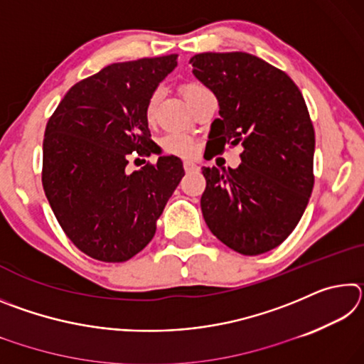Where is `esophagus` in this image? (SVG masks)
<instances>
[{
	"label": "esophagus",
	"instance_id": "obj_1",
	"mask_svg": "<svg viewBox=\"0 0 364 364\" xmlns=\"http://www.w3.org/2000/svg\"><path fill=\"white\" fill-rule=\"evenodd\" d=\"M183 167H184V170L188 171V173H191V171H197V170H199V165L194 164V162H184Z\"/></svg>",
	"mask_w": 364,
	"mask_h": 364
}]
</instances>
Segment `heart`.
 Here are the masks:
<instances>
[{"label": "heart", "mask_w": 364, "mask_h": 364, "mask_svg": "<svg viewBox=\"0 0 364 364\" xmlns=\"http://www.w3.org/2000/svg\"><path fill=\"white\" fill-rule=\"evenodd\" d=\"M200 88H204V86L199 85V83H186V85H183L181 90H183L184 97L189 100V97L193 96L196 91H199ZM159 100H160V90H156L146 102V115H147V119H149V120L154 119V115H156ZM164 147H165V151H168L171 154H176V156H181V157H188V156H193V154H194L193 139L186 136V134H183V133H171V134H168V136H165L164 138Z\"/></svg>", "instance_id": "heart-1"}]
</instances>
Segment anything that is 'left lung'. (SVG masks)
I'll use <instances>...</instances> for the list:
<instances>
[{
    "mask_svg": "<svg viewBox=\"0 0 364 364\" xmlns=\"http://www.w3.org/2000/svg\"><path fill=\"white\" fill-rule=\"evenodd\" d=\"M189 63L218 100L210 159L226 144L244 147L237 168H202V215L230 249L264 254L295 230L315 184V130L305 100L286 72L249 53H200Z\"/></svg>",
    "mask_w": 364,
    "mask_h": 364,
    "instance_id": "obj_1",
    "label": "left lung"
}]
</instances>
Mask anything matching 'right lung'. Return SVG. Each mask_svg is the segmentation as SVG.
Segmentation results:
<instances>
[{
    "label": "right lung",
    "mask_w": 364,
    "mask_h": 364,
    "mask_svg": "<svg viewBox=\"0 0 364 364\" xmlns=\"http://www.w3.org/2000/svg\"><path fill=\"white\" fill-rule=\"evenodd\" d=\"M176 58L104 67L73 85L46 123L43 189L67 237L95 260L120 263L143 250L184 176L175 156L125 170L156 151L146 102Z\"/></svg>",
    "instance_id": "obj_1"
}]
</instances>
